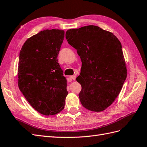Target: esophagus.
Wrapping results in <instances>:
<instances>
[{"label": "esophagus", "mask_w": 147, "mask_h": 147, "mask_svg": "<svg viewBox=\"0 0 147 147\" xmlns=\"http://www.w3.org/2000/svg\"><path fill=\"white\" fill-rule=\"evenodd\" d=\"M75 78H76V76H75V75H72V76H70L68 78V80L70 82H71V80H75Z\"/></svg>", "instance_id": "34e87169"}]
</instances>
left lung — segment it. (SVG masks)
Here are the masks:
<instances>
[{
  "mask_svg": "<svg viewBox=\"0 0 147 147\" xmlns=\"http://www.w3.org/2000/svg\"><path fill=\"white\" fill-rule=\"evenodd\" d=\"M65 38L82 63L77 78L81 103L89 110L102 112L116 99L127 77L121 44L113 33L93 25L69 29Z\"/></svg>",
  "mask_w": 147,
  "mask_h": 147,
  "instance_id": "left-lung-1",
  "label": "left lung"
}]
</instances>
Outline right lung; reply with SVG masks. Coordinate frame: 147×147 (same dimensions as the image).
Segmentation results:
<instances>
[{"label": "right lung", "instance_id": "right-lung-1", "mask_svg": "<svg viewBox=\"0 0 147 147\" xmlns=\"http://www.w3.org/2000/svg\"><path fill=\"white\" fill-rule=\"evenodd\" d=\"M64 38L63 30H44L29 38L20 53V90L35 110L47 116L64 109L68 94L57 59Z\"/></svg>", "mask_w": 147, "mask_h": 147}]
</instances>
